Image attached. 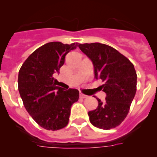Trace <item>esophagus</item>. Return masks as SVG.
I'll list each match as a JSON object with an SVG mask.
<instances>
[{
  "mask_svg": "<svg viewBox=\"0 0 157 157\" xmlns=\"http://www.w3.org/2000/svg\"><path fill=\"white\" fill-rule=\"evenodd\" d=\"M80 97L82 98V99H84V98L87 97V96H86V95L83 94V93H80Z\"/></svg>",
  "mask_w": 157,
  "mask_h": 157,
  "instance_id": "1",
  "label": "esophagus"
}]
</instances>
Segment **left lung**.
I'll use <instances>...</instances> for the list:
<instances>
[{"label": "left lung", "instance_id": "obj_1", "mask_svg": "<svg viewBox=\"0 0 157 157\" xmlns=\"http://www.w3.org/2000/svg\"><path fill=\"white\" fill-rule=\"evenodd\" d=\"M79 48L91 60L95 78L104 84L105 102L99 99L97 108L88 112L90 121L100 129L109 130L119 125L129 112L137 90V73L132 63L116 49L105 44H80Z\"/></svg>", "mask_w": 157, "mask_h": 157}]
</instances>
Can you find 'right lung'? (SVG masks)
<instances>
[{"instance_id":"right-lung-1","label":"right lung","mask_w":157,"mask_h":157,"mask_svg":"<svg viewBox=\"0 0 157 157\" xmlns=\"http://www.w3.org/2000/svg\"><path fill=\"white\" fill-rule=\"evenodd\" d=\"M79 46L60 42L45 44L33 52L20 67L18 90L30 116L41 127L57 131L67 126L71 105L77 102L79 91L56 86L53 74H59L65 56Z\"/></svg>"}]
</instances>
